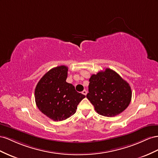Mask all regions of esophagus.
<instances>
[{
	"label": "esophagus",
	"instance_id": "1",
	"mask_svg": "<svg viewBox=\"0 0 158 158\" xmlns=\"http://www.w3.org/2000/svg\"><path fill=\"white\" fill-rule=\"evenodd\" d=\"M87 91H86V90H83V91H82V94H85V95H86V94H87Z\"/></svg>",
	"mask_w": 158,
	"mask_h": 158
}]
</instances>
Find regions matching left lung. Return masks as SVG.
<instances>
[{
    "mask_svg": "<svg viewBox=\"0 0 158 158\" xmlns=\"http://www.w3.org/2000/svg\"><path fill=\"white\" fill-rule=\"evenodd\" d=\"M87 98L98 114L115 116L128 106L132 98L130 85L109 68L93 74L89 79Z\"/></svg>",
    "mask_w": 158,
    "mask_h": 158,
    "instance_id": "obj_1",
    "label": "left lung"
}]
</instances>
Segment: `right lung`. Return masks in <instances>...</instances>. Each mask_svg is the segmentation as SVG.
<instances>
[{
	"label": "right lung",
	"mask_w": 158,
	"mask_h": 158,
	"mask_svg": "<svg viewBox=\"0 0 158 158\" xmlns=\"http://www.w3.org/2000/svg\"><path fill=\"white\" fill-rule=\"evenodd\" d=\"M68 68L58 66L48 71L35 89V101L39 110L54 121L73 115L79 103L85 97L66 82Z\"/></svg>",
	"instance_id": "obj_1"
}]
</instances>
